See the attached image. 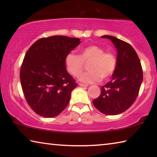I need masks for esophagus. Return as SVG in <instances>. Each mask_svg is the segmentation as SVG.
I'll list each match as a JSON object with an SVG mask.
<instances>
[{
	"instance_id": "obj_1",
	"label": "esophagus",
	"mask_w": 157,
	"mask_h": 157,
	"mask_svg": "<svg viewBox=\"0 0 157 157\" xmlns=\"http://www.w3.org/2000/svg\"><path fill=\"white\" fill-rule=\"evenodd\" d=\"M79 85L80 86H83V87H86V86H88V85H86V84H82V83H79Z\"/></svg>"
}]
</instances>
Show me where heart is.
I'll return each instance as SVG.
<instances>
[{
  "label": "heart",
  "mask_w": 157,
  "mask_h": 157,
  "mask_svg": "<svg viewBox=\"0 0 157 157\" xmlns=\"http://www.w3.org/2000/svg\"><path fill=\"white\" fill-rule=\"evenodd\" d=\"M84 63H88V72L79 77V81L91 84L107 79L113 75L116 68V59L112 53L97 45H89L79 50V55L68 53L65 57L66 69L71 75L78 77L84 70Z\"/></svg>",
  "instance_id": "b5f03b06"
}]
</instances>
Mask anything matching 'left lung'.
Masks as SVG:
<instances>
[{
	"label": "left lung",
	"mask_w": 157,
	"mask_h": 157,
	"mask_svg": "<svg viewBox=\"0 0 157 157\" xmlns=\"http://www.w3.org/2000/svg\"><path fill=\"white\" fill-rule=\"evenodd\" d=\"M101 37L110 39L116 47V68L111 80L102 86L100 96L93 103L102 113L117 115L128 109L136 100L143 82V70L131 45L113 36Z\"/></svg>",
	"instance_id": "obj_1"
}]
</instances>
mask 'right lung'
<instances>
[{
    "label": "right lung",
    "mask_w": 157,
    "mask_h": 157,
    "mask_svg": "<svg viewBox=\"0 0 157 157\" xmlns=\"http://www.w3.org/2000/svg\"><path fill=\"white\" fill-rule=\"evenodd\" d=\"M80 44L78 38H41L26 52L20 71L25 100L34 112L52 118L68 105L77 83L66 69L65 57Z\"/></svg>",
    "instance_id": "obj_1"
}]
</instances>
